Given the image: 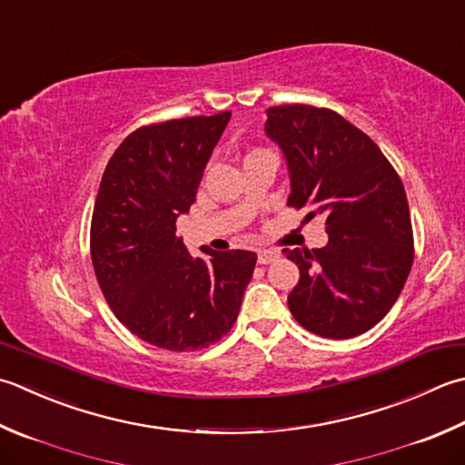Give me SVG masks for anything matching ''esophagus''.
I'll return each mask as SVG.
<instances>
[{
	"instance_id": "34e87169",
	"label": "esophagus",
	"mask_w": 465,
	"mask_h": 465,
	"mask_svg": "<svg viewBox=\"0 0 465 465\" xmlns=\"http://www.w3.org/2000/svg\"><path fill=\"white\" fill-rule=\"evenodd\" d=\"M278 256H280V253L274 252V250H260L258 252V262L260 263H272Z\"/></svg>"
}]
</instances>
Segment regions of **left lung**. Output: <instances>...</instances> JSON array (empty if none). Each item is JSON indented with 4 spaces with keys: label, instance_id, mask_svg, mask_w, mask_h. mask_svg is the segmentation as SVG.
Returning <instances> with one entry per match:
<instances>
[{
    "label": "left lung",
    "instance_id": "left-lung-1",
    "mask_svg": "<svg viewBox=\"0 0 465 465\" xmlns=\"http://www.w3.org/2000/svg\"><path fill=\"white\" fill-rule=\"evenodd\" d=\"M266 134L290 173L288 205L324 215L329 243L282 250L300 270L288 308L324 339H352L391 311L413 263L407 195L369 136L329 108H268Z\"/></svg>",
    "mask_w": 465,
    "mask_h": 465
}]
</instances>
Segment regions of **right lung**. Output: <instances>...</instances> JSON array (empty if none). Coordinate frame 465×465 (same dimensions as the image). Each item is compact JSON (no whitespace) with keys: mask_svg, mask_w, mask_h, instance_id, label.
<instances>
[{"mask_svg":"<svg viewBox=\"0 0 465 465\" xmlns=\"http://www.w3.org/2000/svg\"><path fill=\"white\" fill-rule=\"evenodd\" d=\"M232 113L141 126L100 181L90 256L108 306L144 342L173 352L205 349L238 318L258 256H191L177 235Z\"/></svg>","mask_w":465,"mask_h":465,"instance_id":"obj_1","label":"right lung"}]
</instances>
